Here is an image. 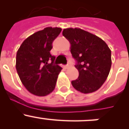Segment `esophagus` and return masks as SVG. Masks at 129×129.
I'll return each mask as SVG.
<instances>
[{
    "instance_id": "34e87169",
    "label": "esophagus",
    "mask_w": 129,
    "mask_h": 129,
    "mask_svg": "<svg viewBox=\"0 0 129 129\" xmlns=\"http://www.w3.org/2000/svg\"><path fill=\"white\" fill-rule=\"evenodd\" d=\"M70 66H71V63H70V62H68V63H67V65L66 66V69L69 68V67H70Z\"/></svg>"
}]
</instances>
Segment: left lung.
I'll return each instance as SVG.
<instances>
[{
	"label": "left lung",
	"instance_id": "left-lung-1",
	"mask_svg": "<svg viewBox=\"0 0 129 129\" xmlns=\"http://www.w3.org/2000/svg\"><path fill=\"white\" fill-rule=\"evenodd\" d=\"M71 44L79 77L71 82L77 90L89 93L97 90L106 80L112 65L111 50L103 40L79 28L63 29Z\"/></svg>",
	"mask_w": 129,
	"mask_h": 129
}]
</instances>
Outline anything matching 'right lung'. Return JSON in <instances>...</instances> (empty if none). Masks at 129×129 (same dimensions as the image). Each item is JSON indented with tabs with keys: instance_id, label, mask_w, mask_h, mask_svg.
I'll return each mask as SVG.
<instances>
[{
	"instance_id": "add662e5",
	"label": "right lung",
	"mask_w": 129,
	"mask_h": 129,
	"mask_svg": "<svg viewBox=\"0 0 129 129\" xmlns=\"http://www.w3.org/2000/svg\"><path fill=\"white\" fill-rule=\"evenodd\" d=\"M61 30L59 27H46L27 37L18 49L17 72L23 85L32 94L45 96L55 89L62 68L53 64L55 57L50 51Z\"/></svg>"
}]
</instances>
